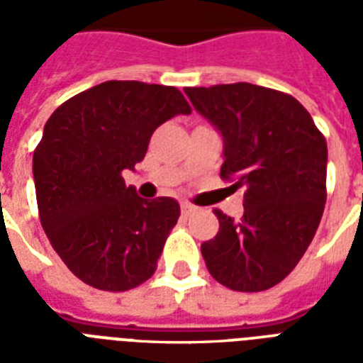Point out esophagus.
Segmentation results:
<instances>
[{
    "mask_svg": "<svg viewBox=\"0 0 363 363\" xmlns=\"http://www.w3.org/2000/svg\"><path fill=\"white\" fill-rule=\"evenodd\" d=\"M181 211L184 216H190V215H194L196 211H198V207H196V205H190V203H182Z\"/></svg>",
    "mask_w": 363,
    "mask_h": 363,
    "instance_id": "esophagus-1",
    "label": "esophagus"
}]
</instances>
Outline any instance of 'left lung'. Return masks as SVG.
I'll use <instances>...</instances> for the list:
<instances>
[{
	"label": "left lung",
	"mask_w": 363,
	"mask_h": 363,
	"mask_svg": "<svg viewBox=\"0 0 363 363\" xmlns=\"http://www.w3.org/2000/svg\"><path fill=\"white\" fill-rule=\"evenodd\" d=\"M224 141L220 177L245 188V213L215 209L220 228L201 245L213 279L238 292L275 286L298 265L326 205V139L290 94L250 82L184 88Z\"/></svg>",
	"instance_id": "left-lung-1"
}]
</instances>
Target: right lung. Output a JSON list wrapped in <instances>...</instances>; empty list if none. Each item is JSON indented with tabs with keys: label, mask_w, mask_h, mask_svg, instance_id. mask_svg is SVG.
<instances>
[{
	"label": "right lung",
	"mask_w": 363,
	"mask_h": 363,
	"mask_svg": "<svg viewBox=\"0 0 363 363\" xmlns=\"http://www.w3.org/2000/svg\"><path fill=\"white\" fill-rule=\"evenodd\" d=\"M192 109L175 86L107 81L54 111L33 152L41 226L64 264L98 290L124 292L156 271L181 216L173 198L125 186L154 130Z\"/></svg>",
	"instance_id": "1"
}]
</instances>
